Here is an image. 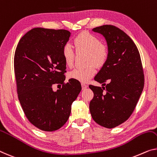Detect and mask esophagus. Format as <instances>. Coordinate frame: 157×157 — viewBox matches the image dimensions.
Listing matches in <instances>:
<instances>
[{
	"label": "esophagus",
	"instance_id": "1",
	"mask_svg": "<svg viewBox=\"0 0 157 157\" xmlns=\"http://www.w3.org/2000/svg\"><path fill=\"white\" fill-rule=\"evenodd\" d=\"M81 85H82V90H85V89L87 87V85L85 83H82Z\"/></svg>",
	"mask_w": 157,
	"mask_h": 157
}]
</instances>
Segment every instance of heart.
Masks as SVG:
<instances>
[{
  "mask_svg": "<svg viewBox=\"0 0 157 157\" xmlns=\"http://www.w3.org/2000/svg\"><path fill=\"white\" fill-rule=\"evenodd\" d=\"M78 53H86V64L83 68H75L69 72L68 78L74 80L86 82L95 75V67H102L109 58V51L106 44L101 43L100 39L94 35L83 32L77 35L73 41ZM62 56L66 66L71 67L74 64L75 53L70 44H65L62 50Z\"/></svg>",
  "mask_w": 157,
  "mask_h": 157,
  "instance_id": "obj_1",
  "label": "heart"
}]
</instances>
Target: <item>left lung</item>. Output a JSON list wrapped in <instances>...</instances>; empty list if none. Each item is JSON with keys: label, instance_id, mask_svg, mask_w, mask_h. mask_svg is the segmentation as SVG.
I'll return each mask as SVG.
<instances>
[{"label": "left lung", "instance_id": "obj_1", "mask_svg": "<svg viewBox=\"0 0 157 157\" xmlns=\"http://www.w3.org/2000/svg\"><path fill=\"white\" fill-rule=\"evenodd\" d=\"M92 30L105 37L109 56L94 78L106 86H89L94 92L90 111L96 123L113 128L127 121L135 110L144 88L143 67L136 45L122 30L110 25Z\"/></svg>", "mask_w": 157, "mask_h": 157}]
</instances>
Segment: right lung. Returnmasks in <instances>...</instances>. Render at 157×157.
I'll return each instance as SVG.
<instances>
[{
	"label": "right lung",
	"mask_w": 157,
	"mask_h": 157,
	"mask_svg": "<svg viewBox=\"0 0 157 157\" xmlns=\"http://www.w3.org/2000/svg\"><path fill=\"white\" fill-rule=\"evenodd\" d=\"M70 36L65 29L34 28L16 48L14 70L19 101L29 122L41 130L52 132L64 125L82 90L78 81L64 82L66 65L62 50ZM54 83L62 88L53 92Z\"/></svg>",
	"instance_id": "1"
}]
</instances>
